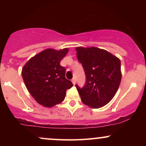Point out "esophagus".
<instances>
[{
    "instance_id": "obj_1",
    "label": "esophagus",
    "mask_w": 146,
    "mask_h": 146,
    "mask_svg": "<svg viewBox=\"0 0 146 146\" xmlns=\"http://www.w3.org/2000/svg\"><path fill=\"white\" fill-rule=\"evenodd\" d=\"M71 82H72V83H73V85H75V82H75V78H73V80H71Z\"/></svg>"
}]
</instances>
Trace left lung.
<instances>
[{
    "mask_svg": "<svg viewBox=\"0 0 146 146\" xmlns=\"http://www.w3.org/2000/svg\"><path fill=\"white\" fill-rule=\"evenodd\" d=\"M75 50L86 78L83 88L75 85L82 102L92 108L104 106L114 98L121 83L120 60L95 46H78Z\"/></svg>",
    "mask_w": 146,
    "mask_h": 146,
    "instance_id": "1",
    "label": "left lung"
}]
</instances>
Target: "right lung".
Segmentation results:
<instances>
[{
    "instance_id": "1",
    "label": "right lung",
    "mask_w": 146,
    "mask_h": 146,
    "mask_svg": "<svg viewBox=\"0 0 146 146\" xmlns=\"http://www.w3.org/2000/svg\"><path fill=\"white\" fill-rule=\"evenodd\" d=\"M68 52V48H46L31 58L22 69L26 88L38 104L47 108L64 101L66 91L73 86L65 78V68L60 62Z\"/></svg>"
}]
</instances>
